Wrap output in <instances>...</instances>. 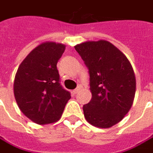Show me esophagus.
Segmentation results:
<instances>
[{
  "label": "esophagus",
  "mask_w": 153,
  "mask_h": 153,
  "mask_svg": "<svg viewBox=\"0 0 153 153\" xmlns=\"http://www.w3.org/2000/svg\"><path fill=\"white\" fill-rule=\"evenodd\" d=\"M80 90H81V87H80V86H78L76 89H75V90L73 91V93H74V94H76V93L79 92V91H80Z\"/></svg>",
  "instance_id": "obj_1"
}]
</instances>
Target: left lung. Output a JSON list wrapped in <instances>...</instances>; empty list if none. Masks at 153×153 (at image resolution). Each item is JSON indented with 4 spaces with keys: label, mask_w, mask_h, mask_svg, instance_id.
Wrapping results in <instances>:
<instances>
[{
    "label": "left lung",
    "mask_w": 153,
    "mask_h": 153,
    "mask_svg": "<svg viewBox=\"0 0 153 153\" xmlns=\"http://www.w3.org/2000/svg\"><path fill=\"white\" fill-rule=\"evenodd\" d=\"M90 73V103L83 105L88 123L110 128L120 122L131 108L136 76L126 55L111 42L88 41L75 46Z\"/></svg>",
    "instance_id": "8db88e82"
}]
</instances>
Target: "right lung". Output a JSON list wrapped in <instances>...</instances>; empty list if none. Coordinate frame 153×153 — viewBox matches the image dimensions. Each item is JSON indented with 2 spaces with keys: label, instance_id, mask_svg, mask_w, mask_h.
I'll return each instance as SVG.
<instances>
[{
  "label": "right lung",
  "instance_id": "obj_1",
  "mask_svg": "<svg viewBox=\"0 0 153 153\" xmlns=\"http://www.w3.org/2000/svg\"><path fill=\"white\" fill-rule=\"evenodd\" d=\"M65 45L45 42L22 62L14 81V94L22 112L37 125L58 121L71 93L62 88L57 62Z\"/></svg>",
  "mask_w": 153,
  "mask_h": 153
}]
</instances>
